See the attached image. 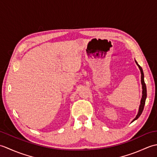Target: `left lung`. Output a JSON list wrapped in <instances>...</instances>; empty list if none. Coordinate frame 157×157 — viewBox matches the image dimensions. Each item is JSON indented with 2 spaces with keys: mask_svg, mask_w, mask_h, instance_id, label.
<instances>
[{
  "mask_svg": "<svg viewBox=\"0 0 157 157\" xmlns=\"http://www.w3.org/2000/svg\"><path fill=\"white\" fill-rule=\"evenodd\" d=\"M136 64H137V65L138 66V67L140 68V72H141V82H142V98L141 99V103H140V105L139 111H138V115H136V118L134 120H133L132 121H135V120L137 119L141 115L143 110H144L145 102H146V95H147V94H146V84H145L144 79V73H143L142 68L138 64L137 62L136 61Z\"/></svg>",
  "mask_w": 157,
  "mask_h": 157,
  "instance_id": "8db88e82",
  "label": "left lung"
}]
</instances>
